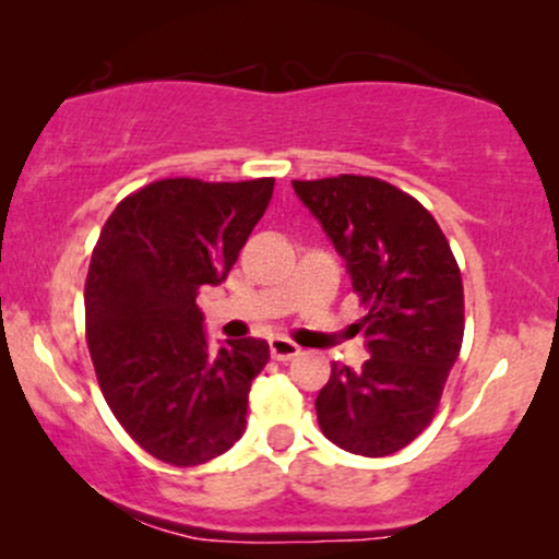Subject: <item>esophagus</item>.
Here are the masks:
<instances>
[{"instance_id":"34e87169","label":"esophagus","mask_w":559,"mask_h":559,"mask_svg":"<svg viewBox=\"0 0 559 559\" xmlns=\"http://www.w3.org/2000/svg\"><path fill=\"white\" fill-rule=\"evenodd\" d=\"M299 346L292 342V338H284V336H273L271 338V355H273V360H281V362H286V360H292V357H297L299 355Z\"/></svg>"}]
</instances>
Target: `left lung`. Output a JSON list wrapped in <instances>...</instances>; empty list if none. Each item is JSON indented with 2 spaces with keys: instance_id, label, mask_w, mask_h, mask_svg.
Wrapping results in <instances>:
<instances>
[{
  "instance_id": "obj_1",
  "label": "left lung",
  "mask_w": 559,
  "mask_h": 559,
  "mask_svg": "<svg viewBox=\"0 0 559 559\" xmlns=\"http://www.w3.org/2000/svg\"><path fill=\"white\" fill-rule=\"evenodd\" d=\"M299 202L346 262L368 305L362 370L333 362L316 409L320 431L362 457H386L439 407L465 331L463 278L439 223L386 181L336 176L292 181Z\"/></svg>"
}]
</instances>
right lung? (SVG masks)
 <instances>
[{"label":"right lung","mask_w":559,"mask_h":559,"mask_svg":"<svg viewBox=\"0 0 559 559\" xmlns=\"http://www.w3.org/2000/svg\"><path fill=\"white\" fill-rule=\"evenodd\" d=\"M273 183L155 181L115 207L94 247L83 305L96 381L120 426L163 463H207L247 428L271 349L247 336L213 355L197 297L228 278Z\"/></svg>","instance_id":"1"}]
</instances>
